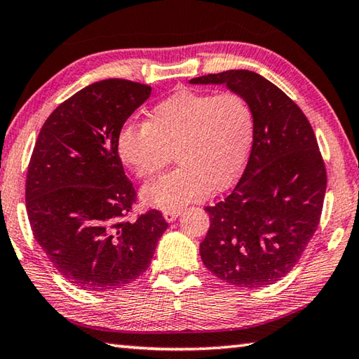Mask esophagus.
<instances>
[{
    "mask_svg": "<svg viewBox=\"0 0 359 359\" xmlns=\"http://www.w3.org/2000/svg\"><path fill=\"white\" fill-rule=\"evenodd\" d=\"M182 213V210H175V212H165L163 213V217L168 221V222H174L175 219H177V216Z\"/></svg>",
    "mask_w": 359,
    "mask_h": 359,
    "instance_id": "esophagus-1",
    "label": "esophagus"
}]
</instances>
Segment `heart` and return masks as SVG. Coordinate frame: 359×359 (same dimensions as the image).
I'll return each mask as SVG.
<instances>
[{
	"label": "heart",
	"instance_id": "obj_1",
	"mask_svg": "<svg viewBox=\"0 0 359 359\" xmlns=\"http://www.w3.org/2000/svg\"><path fill=\"white\" fill-rule=\"evenodd\" d=\"M254 110L236 93L182 90L149 111L147 123H128L118 133V156L138 179L158 174L177 157V170L146 185L143 201L175 212L229 187L244 170L254 143Z\"/></svg>",
	"mask_w": 359,
	"mask_h": 359
}]
</instances>
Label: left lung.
<instances>
[{
  "label": "left lung",
  "mask_w": 359,
  "mask_h": 359,
  "mask_svg": "<svg viewBox=\"0 0 359 359\" xmlns=\"http://www.w3.org/2000/svg\"><path fill=\"white\" fill-rule=\"evenodd\" d=\"M224 83L254 110L255 133L240 182L207 207L210 229L201 258L238 287L276 283L297 264L319 226L327 171L304 111L272 82L248 69L194 77Z\"/></svg>",
  "instance_id": "8db88e82"
}]
</instances>
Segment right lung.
Masks as SVG:
<instances>
[{"label":"right lung","mask_w":359,"mask_h":359,"mask_svg":"<svg viewBox=\"0 0 359 359\" xmlns=\"http://www.w3.org/2000/svg\"><path fill=\"white\" fill-rule=\"evenodd\" d=\"M151 87L105 79L55 109L35 142L26 210L35 241L69 283L86 291L128 286L149 268L168 229L158 210L128 221L135 188L118 156V133Z\"/></svg>","instance_id":"1"}]
</instances>
